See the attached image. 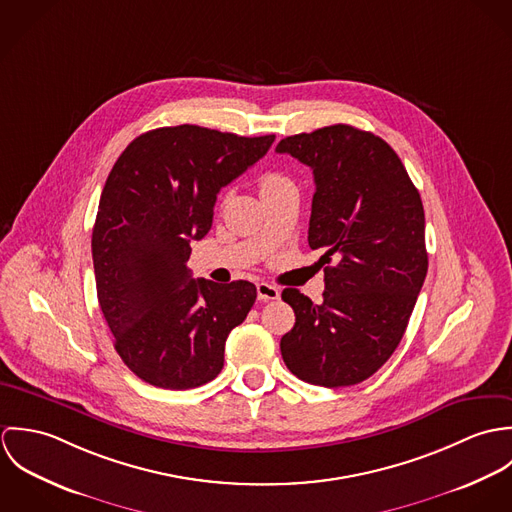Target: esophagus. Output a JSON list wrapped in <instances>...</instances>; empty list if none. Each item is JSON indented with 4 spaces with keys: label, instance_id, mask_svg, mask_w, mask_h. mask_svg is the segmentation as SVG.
Masks as SVG:
<instances>
[{
    "label": "esophagus",
    "instance_id": "34e87169",
    "mask_svg": "<svg viewBox=\"0 0 512 512\" xmlns=\"http://www.w3.org/2000/svg\"><path fill=\"white\" fill-rule=\"evenodd\" d=\"M256 292H258V299L260 301H274V299L280 297V290L276 286H272V284H266V282H260L256 286Z\"/></svg>",
    "mask_w": 512,
    "mask_h": 512
}]
</instances>
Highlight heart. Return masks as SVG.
Listing matches in <instances>:
<instances>
[{"instance_id":"obj_1","label":"heart","mask_w":512,"mask_h":512,"mask_svg":"<svg viewBox=\"0 0 512 512\" xmlns=\"http://www.w3.org/2000/svg\"><path fill=\"white\" fill-rule=\"evenodd\" d=\"M288 183H292V181L282 173H264L260 177V191L268 193V191H274V189H278L282 185H288Z\"/></svg>"}]
</instances>
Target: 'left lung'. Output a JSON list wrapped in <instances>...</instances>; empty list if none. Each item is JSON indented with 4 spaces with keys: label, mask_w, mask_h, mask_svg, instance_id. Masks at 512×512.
<instances>
[{
    "label": "left lung",
    "mask_w": 512,
    "mask_h": 512,
    "mask_svg": "<svg viewBox=\"0 0 512 512\" xmlns=\"http://www.w3.org/2000/svg\"><path fill=\"white\" fill-rule=\"evenodd\" d=\"M313 169L311 250H325L323 301L286 288L295 311L282 337L284 363L309 384L339 388L372 376L396 351L428 274L418 189L382 138L347 124L284 138Z\"/></svg>",
    "instance_id": "8db88e82"
}]
</instances>
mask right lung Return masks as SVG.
<instances>
[{"instance_id":"add662e5","label":"right lung","mask_w":512,"mask_h":512,"mask_svg":"<svg viewBox=\"0 0 512 512\" xmlns=\"http://www.w3.org/2000/svg\"><path fill=\"white\" fill-rule=\"evenodd\" d=\"M274 140L183 124L138 136L114 163L92 230L96 292L118 355L144 382L187 390L222 370L256 286L193 280L191 242L211 230L220 189Z\"/></svg>"}]
</instances>
